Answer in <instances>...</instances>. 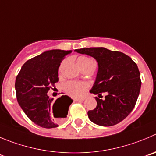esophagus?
Returning a JSON list of instances; mask_svg holds the SVG:
<instances>
[{"instance_id": "esophagus-1", "label": "esophagus", "mask_w": 156, "mask_h": 156, "mask_svg": "<svg viewBox=\"0 0 156 156\" xmlns=\"http://www.w3.org/2000/svg\"><path fill=\"white\" fill-rule=\"evenodd\" d=\"M74 101H76V102L83 101V99H74Z\"/></svg>"}]
</instances>
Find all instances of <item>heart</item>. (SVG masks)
<instances>
[{"mask_svg":"<svg viewBox=\"0 0 156 156\" xmlns=\"http://www.w3.org/2000/svg\"><path fill=\"white\" fill-rule=\"evenodd\" d=\"M93 62L91 59L87 57H80L77 59V63L79 66H85L89 63ZM65 91L69 95L75 98H80L84 94L87 89V85L85 83L76 82V81H69L66 83L63 86Z\"/></svg>","mask_w":156,"mask_h":156,"instance_id":"heart-1","label":"heart"}]
</instances>
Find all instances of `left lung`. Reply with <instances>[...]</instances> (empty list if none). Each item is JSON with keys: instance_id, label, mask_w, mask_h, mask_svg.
I'll list each match as a JSON object with an SVG mask.
<instances>
[{"instance_id": "8db88e82", "label": "left lung", "mask_w": 156, "mask_h": 156, "mask_svg": "<svg viewBox=\"0 0 156 156\" xmlns=\"http://www.w3.org/2000/svg\"><path fill=\"white\" fill-rule=\"evenodd\" d=\"M75 52L93 57L98 63L96 80L90 93L96 98V108L88 111L90 121L101 126H112L126 118L134 108L141 88L140 73L136 63L125 53L105 47L76 49Z\"/></svg>"}]
</instances>
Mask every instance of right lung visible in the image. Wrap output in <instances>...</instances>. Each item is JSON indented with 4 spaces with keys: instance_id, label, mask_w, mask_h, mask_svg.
Instances as JSON below:
<instances>
[{
    "instance_id": "1",
    "label": "right lung",
    "mask_w": 156,
    "mask_h": 156,
    "mask_svg": "<svg viewBox=\"0 0 156 156\" xmlns=\"http://www.w3.org/2000/svg\"><path fill=\"white\" fill-rule=\"evenodd\" d=\"M71 52L62 50L44 52L27 60L16 78L18 104L31 121L43 128L58 127L73 102L68 96H62L53 103V99L47 95L50 89L59 81L58 71L62 60ZM54 118L58 119L55 120Z\"/></svg>"
}]
</instances>
